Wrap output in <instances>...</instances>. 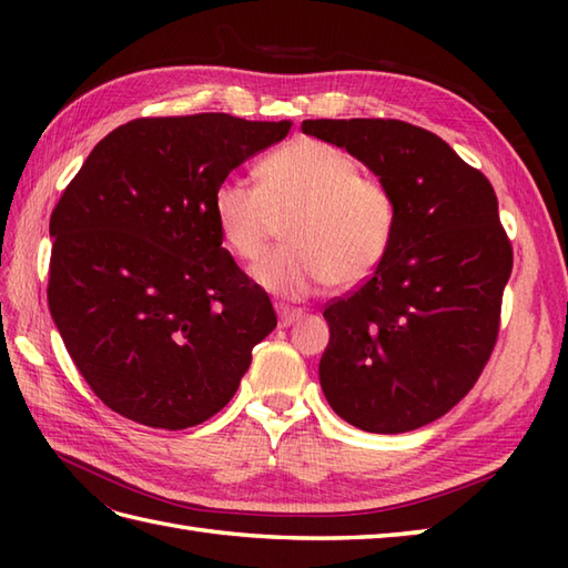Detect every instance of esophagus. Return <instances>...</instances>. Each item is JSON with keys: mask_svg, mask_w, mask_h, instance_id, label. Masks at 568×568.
I'll list each match as a JSON object with an SVG mask.
<instances>
[{"mask_svg": "<svg viewBox=\"0 0 568 568\" xmlns=\"http://www.w3.org/2000/svg\"><path fill=\"white\" fill-rule=\"evenodd\" d=\"M277 310V320H281V327H291L300 317H303V310L297 307H287V305H275Z\"/></svg>", "mask_w": 568, "mask_h": 568, "instance_id": "obj_1", "label": "esophagus"}]
</instances>
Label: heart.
Masks as SVG:
<instances>
[{
    "label": "heart",
    "instance_id": "obj_1",
    "mask_svg": "<svg viewBox=\"0 0 568 568\" xmlns=\"http://www.w3.org/2000/svg\"><path fill=\"white\" fill-rule=\"evenodd\" d=\"M212 216L222 244L241 261L256 258L287 219V244L248 273L263 291L300 300L324 285L352 291L381 268L397 232V200L383 180L361 175L346 151L300 139L261 163L258 185L224 178Z\"/></svg>",
    "mask_w": 568,
    "mask_h": 568
}]
</instances>
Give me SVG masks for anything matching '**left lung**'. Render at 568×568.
Instances as JSON below:
<instances>
[{
    "mask_svg": "<svg viewBox=\"0 0 568 568\" xmlns=\"http://www.w3.org/2000/svg\"><path fill=\"white\" fill-rule=\"evenodd\" d=\"M397 200L390 253L324 310L320 385L348 425L400 434L446 415L496 346L513 248L488 178L427 129L395 119H307Z\"/></svg>",
    "mask_w": 568,
    "mask_h": 568,
    "instance_id": "left-lung-1",
    "label": "left lung"
}]
</instances>
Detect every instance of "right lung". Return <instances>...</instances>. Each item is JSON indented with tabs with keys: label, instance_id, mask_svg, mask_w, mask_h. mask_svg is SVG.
Returning <instances> with one entry per match:
<instances>
[{
	"label": "right lung",
	"instance_id": "1",
	"mask_svg": "<svg viewBox=\"0 0 568 568\" xmlns=\"http://www.w3.org/2000/svg\"><path fill=\"white\" fill-rule=\"evenodd\" d=\"M293 122L136 119L92 149L51 214L48 307L100 400L155 429L232 400L275 310L222 246L216 185Z\"/></svg>",
	"mask_w": 568,
	"mask_h": 568
}]
</instances>
